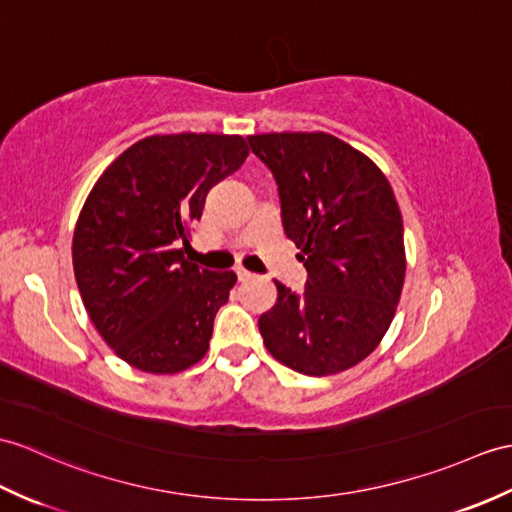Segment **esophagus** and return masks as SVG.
<instances>
[{"mask_svg": "<svg viewBox=\"0 0 512 512\" xmlns=\"http://www.w3.org/2000/svg\"><path fill=\"white\" fill-rule=\"evenodd\" d=\"M235 275H237V279L240 281H248L253 277V272H248L246 268H235Z\"/></svg>", "mask_w": 512, "mask_h": 512, "instance_id": "34e87169", "label": "esophagus"}]
</instances>
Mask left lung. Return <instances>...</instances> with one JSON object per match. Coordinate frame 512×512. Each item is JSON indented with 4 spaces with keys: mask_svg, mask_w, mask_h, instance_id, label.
<instances>
[{
    "mask_svg": "<svg viewBox=\"0 0 512 512\" xmlns=\"http://www.w3.org/2000/svg\"><path fill=\"white\" fill-rule=\"evenodd\" d=\"M275 176L283 231L301 248L303 292L277 285L259 334L281 364L334 375L362 362L388 331L403 277L401 211L392 187L362 152L327 133L246 137Z\"/></svg>",
    "mask_w": 512,
    "mask_h": 512,
    "instance_id": "8db88e82",
    "label": "left lung"
}]
</instances>
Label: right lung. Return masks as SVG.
Returning <instances> with one entry per match:
<instances>
[{
  "label": "right lung",
  "instance_id": "obj_1",
  "mask_svg": "<svg viewBox=\"0 0 512 512\" xmlns=\"http://www.w3.org/2000/svg\"><path fill=\"white\" fill-rule=\"evenodd\" d=\"M246 157L240 135H154L93 185L71 248L76 283L104 342L139 371L178 373L207 353L237 277L192 264L178 244Z\"/></svg>",
  "mask_w": 512,
  "mask_h": 512
}]
</instances>
